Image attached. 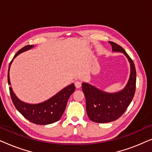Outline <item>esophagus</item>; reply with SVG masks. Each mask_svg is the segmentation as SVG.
I'll list each match as a JSON object with an SVG mask.
<instances>
[{
  "label": "esophagus",
  "instance_id": "esophagus-1",
  "mask_svg": "<svg viewBox=\"0 0 152 152\" xmlns=\"http://www.w3.org/2000/svg\"><path fill=\"white\" fill-rule=\"evenodd\" d=\"M75 87L77 88H80L82 86V82L80 80H76L75 82Z\"/></svg>",
  "mask_w": 152,
  "mask_h": 152
}]
</instances>
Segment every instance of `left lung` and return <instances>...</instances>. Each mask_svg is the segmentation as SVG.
<instances>
[{"label": "left lung", "instance_id": "left-lung-1", "mask_svg": "<svg viewBox=\"0 0 152 152\" xmlns=\"http://www.w3.org/2000/svg\"><path fill=\"white\" fill-rule=\"evenodd\" d=\"M109 43L112 50L122 53L128 59L130 76L125 87L115 93L104 92L88 83H82L87 115L91 120L97 123H107L118 119L130 104L136 91V71L134 61L120 45L112 41H109Z\"/></svg>", "mask_w": 152, "mask_h": 152}]
</instances>
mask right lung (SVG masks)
Masks as SVG:
<instances>
[{"mask_svg":"<svg viewBox=\"0 0 152 152\" xmlns=\"http://www.w3.org/2000/svg\"><path fill=\"white\" fill-rule=\"evenodd\" d=\"M33 47V45H26L18 50L14 55V58L10 63L8 68L7 81L9 85H11L10 80V69L14 59L23 52L30 50ZM75 90V87L74 84H71L43 102L28 104L20 100L14 93L12 86H10V95L16 109L29 121L40 125L54 123L61 118L66 109L68 99Z\"/></svg>","mask_w":152,"mask_h":152,"instance_id":"obj_1","label":"right lung"}]
</instances>
